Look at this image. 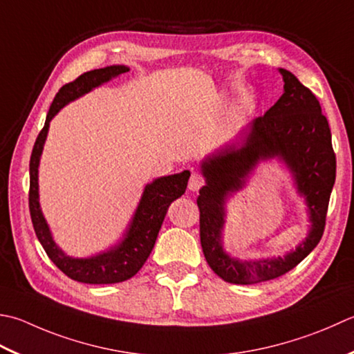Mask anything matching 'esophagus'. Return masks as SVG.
<instances>
[{
  "mask_svg": "<svg viewBox=\"0 0 354 354\" xmlns=\"http://www.w3.org/2000/svg\"><path fill=\"white\" fill-rule=\"evenodd\" d=\"M203 185H204L203 176L198 175V173H193V175L190 176V181H189V190L190 192H198Z\"/></svg>",
  "mask_w": 354,
  "mask_h": 354,
  "instance_id": "esophagus-1",
  "label": "esophagus"
}]
</instances>
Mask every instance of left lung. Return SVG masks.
I'll use <instances>...</instances> for the list:
<instances>
[{"label":"left lung","instance_id":"1","mask_svg":"<svg viewBox=\"0 0 354 354\" xmlns=\"http://www.w3.org/2000/svg\"><path fill=\"white\" fill-rule=\"evenodd\" d=\"M283 93L264 116L254 118L236 144H225L201 161L205 185L196 199L201 245L210 268L232 283H258L276 279L313 252L322 238L328 201L336 179V156L327 118L319 101L296 76L278 68ZM276 158L292 178L304 203L309 230L282 257L238 259L223 247L226 203L245 188L262 162Z\"/></svg>","mask_w":354,"mask_h":354}]
</instances>
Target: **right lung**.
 Returning a JSON list of instances; mask_svg holds the SVG:
<instances>
[{"label":"right lung","instance_id":"1","mask_svg":"<svg viewBox=\"0 0 354 354\" xmlns=\"http://www.w3.org/2000/svg\"><path fill=\"white\" fill-rule=\"evenodd\" d=\"M129 71L130 68L122 64L107 66L86 72L73 82L62 86L48 109L46 124L39 131L32 150L29 209L35 233L53 264L68 278L78 282L116 283L127 281L140 272L153 250L159 228L162 225L170 203L184 195L187 181L190 178V171L184 170L181 173H175V175L155 178L151 183L145 184L140 203L131 214L126 230L122 232L121 238L106 250L87 256V258H73L62 250L55 241L44 213L41 210L38 184L41 155H43L50 121L68 102L81 98L86 93L92 92L93 88L106 84Z\"/></svg>","mask_w":354,"mask_h":354}]
</instances>
